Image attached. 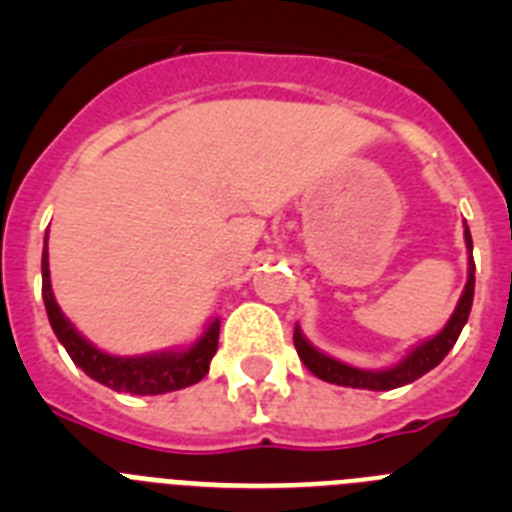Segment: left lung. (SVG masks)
Masks as SVG:
<instances>
[{"label": "left lung", "mask_w": 512, "mask_h": 512, "mask_svg": "<svg viewBox=\"0 0 512 512\" xmlns=\"http://www.w3.org/2000/svg\"><path fill=\"white\" fill-rule=\"evenodd\" d=\"M464 241H467V251H469L467 287H464V292H461L459 305H456L449 323L443 325L441 333H436L433 338H428V341H423L420 346H415L405 359L397 361V364L390 366V369L372 372V369H356V366H348L343 364V361L318 351V348L312 346V343L302 336L300 325H295V348H297V354H300L302 364H305L315 377L323 379V382L341 384V387H354V390H374V392H387V390H395V387H405V384L415 382V379H420L423 374L431 372L433 366L441 364V361L446 359V354L454 348L461 328H464L469 320V310H472L474 259H472V235H469L467 223H464Z\"/></svg>", "instance_id": "1"}]
</instances>
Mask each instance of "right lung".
<instances>
[{
    "label": "right lung",
    "instance_id": "1",
    "mask_svg": "<svg viewBox=\"0 0 512 512\" xmlns=\"http://www.w3.org/2000/svg\"><path fill=\"white\" fill-rule=\"evenodd\" d=\"M40 269H43L45 312H48L53 333L69 351L71 361L79 366L81 372L89 374L94 382L115 392H130V395H166V392L192 387L210 372V361L215 356L217 336H220V320L217 318L207 325L197 343L182 348V351H161V354L146 356L104 354L66 320L56 297H53L51 269H48V233H45Z\"/></svg>",
    "mask_w": 512,
    "mask_h": 512
}]
</instances>
